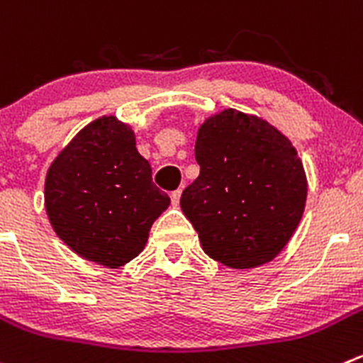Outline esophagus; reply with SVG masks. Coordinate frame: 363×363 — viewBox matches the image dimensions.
<instances>
[{
  "mask_svg": "<svg viewBox=\"0 0 363 363\" xmlns=\"http://www.w3.org/2000/svg\"><path fill=\"white\" fill-rule=\"evenodd\" d=\"M181 193H182V189H175V191H172V203H174V206H179V200H181Z\"/></svg>",
  "mask_w": 363,
  "mask_h": 363,
  "instance_id": "esophagus-1",
  "label": "esophagus"
}]
</instances>
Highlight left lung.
I'll use <instances>...</instances> for the list:
<instances>
[{
  "instance_id": "1",
  "label": "left lung",
  "mask_w": 363,
  "mask_h": 363,
  "mask_svg": "<svg viewBox=\"0 0 363 363\" xmlns=\"http://www.w3.org/2000/svg\"><path fill=\"white\" fill-rule=\"evenodd\" d=\"M200 175L181 207L211 259L234 269L275 259L301 220L307 179L289 140L235 110L203 122L195 143Z\"/></svg>"
}]
</instances>
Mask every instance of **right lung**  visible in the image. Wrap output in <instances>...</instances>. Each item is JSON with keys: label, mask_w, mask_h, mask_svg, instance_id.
I'll list each match as a JSON object with an SVG mask.
<instances>
[{"label": "right lung", "mask_w": 363, "mask_h": 363, "mask_svg": "<svg viewBox=\"0 0 363 363\" xmlns=\"http://www.w3.org/2000/svg\"><path fill=\"white\" fill-rule=\"evenodd\" d=\"M44 200L58 238L108 267L135 259L170 206L136 150L135 133L115 117L88 124L60 152L45 177Z\"/></svg>", "instance_id": "obj_1"}]
</instances>
